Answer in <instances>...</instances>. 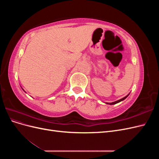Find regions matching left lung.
I'll use <instances>...</instances> for the list:
<instances>
[{"label":"left lung","instance_id":"8db88e82","mask_svg":"<svg viewBox=\"0 0 159 159\" xmlns=\"http://www.w3.org/2000/svg\"><path fill=\"white\" fill-rule=\"evenodd\" d=\"M129 94H128L127 96H125V98H122V99H119V100H118V101H116V102H112V103H107V104H110V105H114V104H116V103H119V102H121V101H123V100H124L125 99H126L127 97H128V95H129Z\"/></svg>","mask_w":159,"mask_h":159}]
</instances>
